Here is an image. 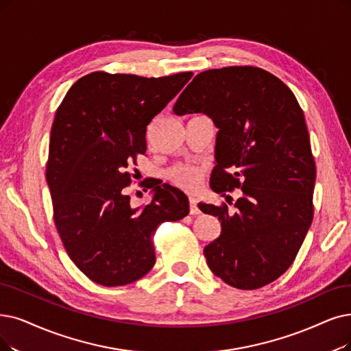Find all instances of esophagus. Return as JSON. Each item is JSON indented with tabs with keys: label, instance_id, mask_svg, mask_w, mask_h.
Segmentation results:
<instances>
[{
	"label": "esophagus",
	"instance_id": "34e87169",
	"mask_svg": "<svg viewBox=\"0 0 351 351\" xmlns=\"http://www.w3.org/2000/svg\"><path fill=\"white\" fill-rule=\"evenodd\" d=\"M189 202H190V215H200L202 212H200V208L197 207V200H195L194 197H190L189 199Z\"/></svg>",
	"mask_w": 351,
	"mask_h": 351
}]
</instances>
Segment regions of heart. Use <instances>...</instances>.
<instances>
[{
    "instance_id": "1",
    "label": "heart",
    "mask_w": 351,
    "mask_h": 351,
    "mask_svg": "<svg viewBox=\"0 0 351 351\" xmlns=\"http://www.w3.org/2000/svg\"><path fill=\"white\" fill-rule=\"evenodd\" d=\"M203 176V170L193 165H176L168 171V178L180 189L191 191L199 186Z\"/></svg>"
}]
</instances>
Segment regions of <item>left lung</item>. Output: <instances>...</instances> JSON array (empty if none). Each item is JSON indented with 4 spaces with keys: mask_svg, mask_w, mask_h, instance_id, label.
Returning a JSON list of instances; mask_svg holds the SVG:
<instances>
[{
    "mask_svg": "<svg viewBox=\"0 0 351 351\" xmlns=\"http://www.w3.org/2000/svg\"><path fill=\"white\" fill-rule=\"evenodd\" d=\"M173 110L213 119L217 164L210 187L242 190L234 215L224 203L199 204L221 223L204 247L210 271L237 289L274 282L295 261L314 217L315 161L297 97L261 67L229 66L199 73Z\"/></svg>",
    "mask_w": 351,
    "mask_h": 351,
    "instance_id": "8db88e82",
    "label": "left lung"
}]
</instances>
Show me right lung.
<instances>
[{"label": "right lung", "instance_id": "1", "mask_svg": "<svg viewBox=\"0 0 351 351\" xmlns=\"http://www.w3.org/2000/svg\"><path fill=\"white\" fill-rule=\"evenodd\" d=\"M191 72L162 77L93 72L69 89L56 112L46 178L53 219L69 258L90 281L122 287L156 263L154 233L189 215L187 195L147 184L149 204L132 208L128 168L145 154L148 123L184 88Z\"/></svg>", "mask_w": 351, "mask_h": 351}]
</instances>
